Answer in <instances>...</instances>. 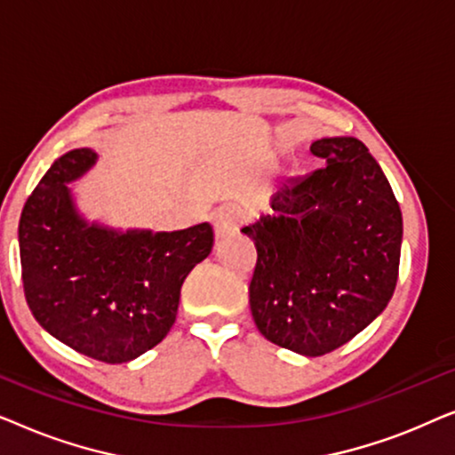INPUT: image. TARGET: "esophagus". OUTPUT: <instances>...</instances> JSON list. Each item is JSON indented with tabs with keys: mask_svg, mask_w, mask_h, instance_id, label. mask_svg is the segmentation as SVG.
<instances>
[{
	"mask_svg": "<svg viewBox=\"0 0 455 455\" xmlns=\"http://www.w3.org/2000/svg\"><path fill=\"white\" fill-rule=\"evenodd\" d=\"M242 220H244V215H242L238 207H221L213 217V229L217 238H228V235L238 232Z\"/></svg>",
	"mask_w": 455,
	"mask_h": 455,
	"instance_id": "obj_1",
	"label": "esophagus"
}]
</instances>
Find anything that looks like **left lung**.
Returning <instances> with one entry per match:
<instances>
[{"mask_svg":"<svg viewBox=\"0 0 455 455\" xmlns=\"http://www.w3.org/2000/svg\"><path fill=\"white\" fill-rule=\"evenodd\" d=\"M325 167L285 182L271 213L242 228L257 246L251 310L259 331L302 356H323L369 327L394 296L402 211L363 142L310 145Z\"/></svg>","mask_w":455,"mask_h":455,"instance_id":"8db88e82","label":"left lung"}]
</instances>
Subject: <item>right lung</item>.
<instances>
[{
  "label": "right lung",
  "instance_id": "obj_1",
  "mask_svg": "<svg viewBox=\"0 0 455 455\" xmlns=\"http://www.w3.org/2000/svg\"><path fill=\"white\" fill-rule=\"evenodd\" d=\"M95 164L92 148L68 151L24 203L22 283L47 333L84 356L120 364L170 333L186 275L213 248V228L122 232L86 221L68 184Z\"/></svg>",
  "mask_w": 455,
  "mask_h": 455
}]
</instances>
